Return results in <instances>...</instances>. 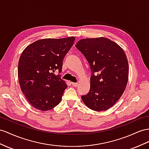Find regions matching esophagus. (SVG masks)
Wrapping results in <instances>:
<instances>
[{
    "instance_id": "34e87169",
    "label": "esophagus",
    "mask_w": 149,
    "mask_h": 149,
    "mask_svg": "<svg viewBox=\"0 0 149 149\" xmlns=\"http://www.w3.org/2000/svg\"><path fill=\"white\" fill-rule=\"evenodd\" d=\"M71 84H72V86H74V87H77V85H78L77 83H75V82H72Z\"/></svg>"
}]
</instances>
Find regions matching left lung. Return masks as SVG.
Listing matches in <instances>:
<instances>
[{"label":"left lung","mask_w":149,"mask_h":149,"mask_svg":"<svg viewBox=\"0 0 149 149\" xmlns=\"http://www.w3.org/2000/svg\"><path fill=\"white\" fill-rule=\"evenodd\" d=\"M75 47L85 56L91 70L89 93L82 96L87 107L106 111L119 100L128 79V63L123 49L108 38L79 40Z\"/></svg>","instance_id":"left-lung-1"}]
</instances>
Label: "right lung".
<instances>
[{
	"label": "right lung",
	"instance_id": "add662e5",
	"mask_svg": "<svg viewBox=\"0 0 149 149\" xmlns=\"http://www.w3.org/2000/svg\"><path fill=\"white\" fill-rule=\"evenodd\" d=\"M75 38L43 39L29 45L21 53L18 78L22 93L33 107L41 111L55 108L67 86L61 79L63 60ZM56 70L59 74L54 73Z\"/></svg>",
	"mask_w": 149,
	"mask_h": 149
}]
</instances>
